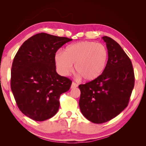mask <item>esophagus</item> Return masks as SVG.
Listing matches in <instances>:
<instances>
[{
    "label": "esophagus",
    "instance_id": "34e87169",
    "mask_svg": "<svg viewBox=\"0 0 146 146\" xmlns=\"http://www.w3.org/2000/svg\"><path fill=\"white\" fill-rule=\"evenodd\" d=\"M78 85L76 84L75 82H72V84H71V89H73V88H76V87H77Z\"/></svg>",
    "mask_w": 146,
    "mask_h": 146
}]
</instances>
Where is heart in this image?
I'll use <instances>...</instances> for the list:
<instances>
[{
    "mask_svg": "<svg viewBox=\"0 0 146 146\" xmlns=\"http://www.w3.org/2000/svg\"><path fill=\"white\" fill-rule=\"evenodd\" d=\"M109 51L102 44L92 41H82L71 44L64 53L58 51L55 62L58 72L67 76L73 70L88 82L97 80L102 75L107 66Z\"/></svg>",
    "mask_w": 146,
    "mask_h": 146,
    "instance_id": "1",
    "label": "heart"
}]
</instances>
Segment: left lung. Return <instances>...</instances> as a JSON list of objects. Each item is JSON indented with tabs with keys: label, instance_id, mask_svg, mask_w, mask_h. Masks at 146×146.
<instances>
[{
	"label": "left lung",
	"instance_id": "left-lung-1",
	"mask_svg": "<svg viewBox=\"0 0 146 146\" xmlns=\"http://www.w3.org/2000/svg\"><path fill=\"white\" fill-rule=\"evenodd\" d=\"M109 51L107 66L97 80L79 85L81 113L91 122L102 123L113 119L128 105L135 85L130 58L117 42L102 38Z\"/></svg>",
	"mask_w": 146,
	"mask_h": 146
}]
</instances>
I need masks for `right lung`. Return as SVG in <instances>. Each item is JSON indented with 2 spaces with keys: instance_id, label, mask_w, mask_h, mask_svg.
Masks as SVG:
<instances>
[{
  "instance_id": "1",
  "label": "right lung",
  "mask_w": 146,
  "mask_h": 146,
  "mask_svg": "<svg viewBox=\"0 0 146 146\" xmlns=\"http://www.w3.org/2000/svg\"><path fill=\"white\" fill-rule=\"evenodd\" d=\"M67 37L41 33L26 40L17 51L11 71V88L17 106L35 121L53 117L58 111L59 98L71 80L56 71L55 55Z\"/></svg>"
}]
</instances>
